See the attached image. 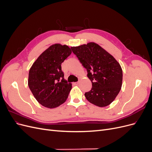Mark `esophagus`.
Here are the masks:
<instances>
[{
  "label": "esophagus",
  "instance_id": "34e87169",
  "mask_svg": "<svg viewBox=\"0 0 152 152\" xmlns=\"http://www.w3.org/2000/svg\"><path fill=\"white\" fill-rule=\"evenodd\" d=\"M79 84V82H75L74 83V84H75V85H78Z\"/></svg>",
  "mask_w": 152,
  "mask_h": 152
}]
</instances>
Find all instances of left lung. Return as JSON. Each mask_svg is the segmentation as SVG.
<instances>
[{"label": "left lung", "instance_id": "left-lung-1", "mask_svg": "<svg viewBox=\"0 0 152 152\" xmlns=\"http://www.w3.org/2000/svg\"><path fill=\"white\" fill-rule=\"evenodd\" d=\"M73 53L87 72L91 90L85 93L89 102L99 107L111 104L122 85V70L115 58L99 45L89 42L72 47Z\"/></svg>", "mask_w": 152, "mask_h": 152}]
</instances>
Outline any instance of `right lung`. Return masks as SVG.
<instances>
[{"label": "right lung", "instance_id": "right-lung-1", "mask_svg": "<svg viewBox=\"0 0 152 152\" xmlns=\"http://www.w3.org/2000/svg\"><path fill=\"white\" fill-rule=\"evenodd\" d=\"M72 53L66 45L54 44L41 54L31 66L28 87L37 101L44 107L54 108L66 102L72 89L61 70V63Z\"/></svg>", "mask_w": 152, "mask_h": 152}]
</instances>
